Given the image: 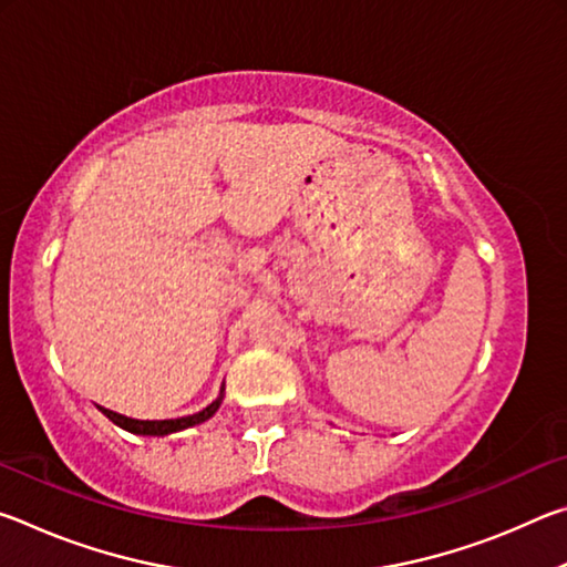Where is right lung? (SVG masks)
Returning <instances> with one entry per match:
<instances>
[{
  "instance_id": "obj_1",
  "label": "right lung",
  "mask_w": 567,
  "mask_h": 567,
  "mask_svg": "<svg viewBox=\"0 0 567 567\" xmlns=\"http://www.w3.org/2000/svg\"><path fill=\"white\" fill-rule=\"evenodd\" d=\"M217 408H219V400H215L213 405H207L203 412H195V415L177 417V420H134V417L120 415V412H112L104 408H100V410L114 422V425L130 430V433H134V435H169V433H177V430L199 425V422L209 420L217 412Z\"/></svg>"
}]
</instances>
